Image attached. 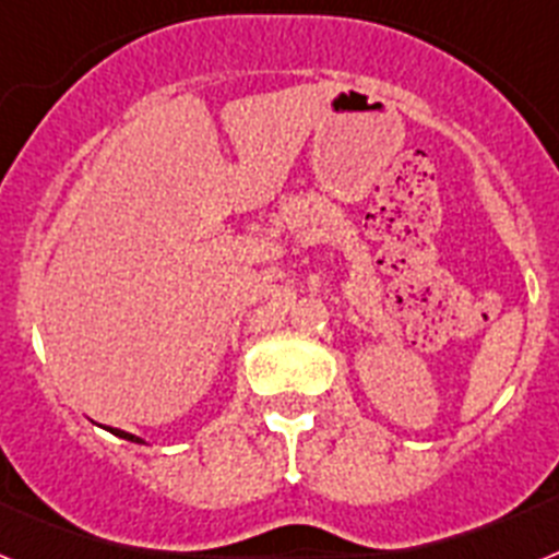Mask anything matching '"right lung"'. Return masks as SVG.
<instances>
[{
  "mask_svg": "<svg viewBox=\"0 0 559 559\" xmlns=\"http://www.w3.org/2000/svg\"><path fill=\"white\" fill-rule=\"evenodd\" d=\"M111 433H114V437H120V439H128V442H140V445H145V439H140V437H133V433H128V431H120V428H111Z\"/></svg>",
  "mask_w": 559,
  "mask_h": 559,
  "instance_id": "1",
  "label": "right lung"
}]
</instances>
